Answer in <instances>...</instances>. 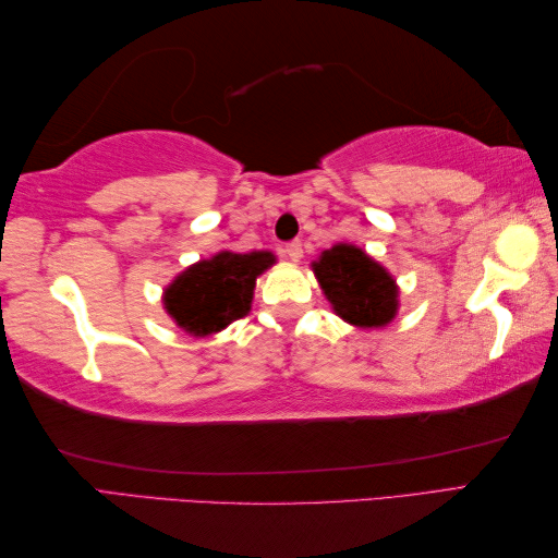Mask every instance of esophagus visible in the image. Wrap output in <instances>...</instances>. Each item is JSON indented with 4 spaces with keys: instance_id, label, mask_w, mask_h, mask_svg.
<instances>
[{
    "instance_id": "esophagus-1",
    "label": "esophagus",
    "mask_w": 558,
    "mask_h": 558,
    "mask_svg": "<svg viewBox=\"0 0 558 558\" xmlns=\"http://www.w3.org/2000/svg\"><path fill=\"white\" fill-rule=\"evenodd\" d=\"M286 256L290 260H300L302 258V242L300 240H292L286 244Z\"/></svg>"
}]
</instances>
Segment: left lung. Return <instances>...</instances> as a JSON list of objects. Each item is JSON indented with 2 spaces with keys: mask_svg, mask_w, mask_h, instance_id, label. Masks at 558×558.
<instances>
[{
  "mask_svg": "<svg viewBox=\"0 0 558 558\" xmlns=\"http://www.w3.org/2000/svg\"><path fill=\"white\" fill-rule=\"evenodd\" d=\"M314 272L336 314L364 328L386 326L398 310L393 278L352 244H338L324 252Z\"/></svg>",
  "mask_w": 558,
  "mask_h": 558,
  "instance_id": "1",
  "label": "left lung"
}]
</instances>
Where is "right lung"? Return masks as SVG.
Returning a JSON list of instances; mask_svg holds the SVG:
<instances>
[{"mask_svg":"<svg viewBox=\"0 0 558 558\" xmlns=\"http://www.w3.org/2000/svg\"><path fill=\"white\" fill-rule=\"evenodd\" d=\"M272 264L276 256L270 252H220L198 260L165 290V310L186 333H216L234 318L246 316L256 278Z\"/></svg>","mask_w":558,"mask_h":558,"instance_id":"1","label":"right lung"}]
</instances>
